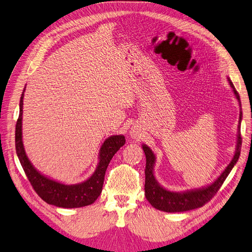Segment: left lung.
I'll list each match as a JSON object with an SVG mask.
<instances>
[{
    "mask_svg": "<svg viewBox=\"0 0 252 252\" xmlns=\"http://www.w3.org/2000/svg\"><path fill=\"white\" fill-rule=\"evenodd\" d=\"M228 82L230 84L236 100L239 101L241 107V100L239 93L234 88L232 82L228 78ZM242 110V108H240ZM240 110V120L238 126V143H236V150L231 162L226 167V169L222 172V174L212 183L211 185L207 187H203L201 189L188 190L185 192H173L169 191L157 182L155 174H154V166L156 162V157L152 150L147 146L143 145V150L146 156V168H145V196L148 202L154 206L155 208L162 210L165 212H183L200 208L206 203L209 202L216 193L219 191L220 186L223 185L224 181L228 177V174L232 170L233 166L238 162V159L241 155V121H242V111Z\"/></svg>",
    "mask_w": 252,
    "mask_h": 252,
    "instance_id": "1",
    "label": "left lung"
}]
</instances>
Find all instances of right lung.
I'll return each instance as SVG.
<instances>
[{
    "label": "right lung",
    "instance_id": "1",
    "mask_svg": "<svg viewBox=\"0 0 252 252\" xmlns=\"http://www.w3.org/2000/svg\"><path fill=\"white\" fill-rule=\"evenodd\" d=\"M20 100V114L16 125V150L20 163L24 169L34 191L47 204L62 208H79L93 204L102 192L106 169L116 152L125 144L124 135H112L106 140L98 154L100 162L94 173L85 182L75 185H65L44 177L28 159L22 141V114L23 97Z\"/></svg>",
    "mask_w": 252,
    "mask_h": 252
}]
</instances>
